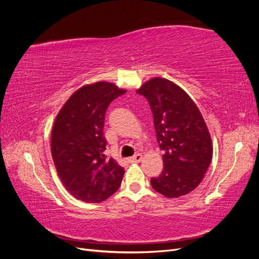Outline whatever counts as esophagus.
Returning a JSON list of instances; mask_svg holds the SVG:
<instances>
[{"instance_id":"obj_1","label":"esophagus","mask_w":259,"mask_h":259,"mask_svg":"<svg viewBox=\"0 0 259 259\" xmlns=\"http://www.w3.org/2000/svg\"><path fill=\"white\" fill-rule=\"evenodd\" d=\"M142 160H143V155L140 154V153H137V154H135L134 156H133V158L130 159V162L131 163H139Z\"/></svg>"}]
</instances>
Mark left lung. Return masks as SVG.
Returning <instances> with one entry per match:
<instances>
[{
  "mask_svg": "<svg viewBox=\"0 0 259 259\" xmlns=\"http://www.w3.org/2000/svg\"><path fill=\"white\" fill-rule=\"evenodd\" d=\"M150 105L154 130L164 151L162 174L151 178L153 189L178 198L202 182L213 156L209 132L197 105L178 85L153 77L136 91Z\"/></svg>",
  "mask_w": 259,
  "mask_h": 259,
  "instance_id": "1",
  "label": "left lung"
}]
</instances>
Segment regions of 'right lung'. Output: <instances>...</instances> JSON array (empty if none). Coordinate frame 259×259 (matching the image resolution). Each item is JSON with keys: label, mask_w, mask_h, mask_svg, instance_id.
I'll return each mask as SVG.
<instances>
[{"label": "right lung", "mask_w": 259, "mask_h": 259, "mask_svg": "<svg viewBox=\"0 0 259 259\" xmlns=\"http://www.w3.org/2000/svg\"><path fill=\"white\" fill-rule=\"evenodd\" d=\"M124 93L113 83L86 84L70 96L55 119L53 161L61 183L77 200L100 203L122 183L124 168L104 154V123L108 106Z\"/></svg>", "instance_id": "1"}]
</instances>
